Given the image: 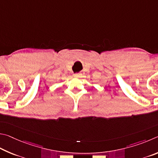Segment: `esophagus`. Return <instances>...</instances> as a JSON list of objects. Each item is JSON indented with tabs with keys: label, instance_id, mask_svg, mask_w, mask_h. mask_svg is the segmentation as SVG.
<instances>
[{
	"label": "esophagus",
	"instance_id": "1",
	"mask_svg": "<svg viewBox=\"0 0 158 158\" xmlns=\"http://www.w3.org/2000/svg\"><path fill=\"white\" fill-rule=\"evenodd\" d=\"M82 76L81 73H75L73 74V77H76V78H78V77H81Z\"/></svg>",
	"mask_w": 158,
	"mask_h": 158
}]
</instances>
